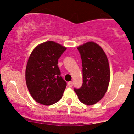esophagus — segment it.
Listing matches in <instances>:
<instances>
[{
    "label": "esophagus",
    "mask_w": 134,
    "mask_h": 134,
    "mask_svg": "<svg viewBox=\"0 0 134 134\" xmlns=\"http://www.w3.org/2000/svg\"><path fill=\"white\" fill-rule=\"evenodd\" d=\"M68 85H69V87H72V85H73L72 81H69V82L68 83Z\"/></svg>",
    "instance_id": "esophagus-1"
}]
</instances>
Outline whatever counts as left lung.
I'll return each instance as SVG.
<instances>
[{
	"mask_svg": "<svg viewBox=\"0 0 134 134\" xmlns=\"http://www.w3.org/2000/svg\"><path fill=\"white\" fill-rule=\"evenodd\" d=\"M78 50L82 61L83 84L74 90L81 103L92 105L107 91L110 78L108 58L103 49L93 42L80 46Z\"/></svg>",
	"mask_w": 134,
	"mask_h": 134,
	"instance_id": "obj_1",
	"label": "left lung"
}]
</instances>
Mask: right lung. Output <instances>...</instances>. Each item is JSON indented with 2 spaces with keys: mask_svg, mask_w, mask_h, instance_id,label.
Segmentation results:
<instances>
[{
  "mask_svg": "<svg viewBox=\"0 0 134 134\" xmlns=\"http://www.w3.org/2000/svg\"><path fill=\"white\" fill-rule=\"evenodd\" d=\"M66 47L53 41L36 46L29 58L26 69V85L36 102L51 105L62 98L67 83L58 66Z\"/></svg>",
  "mask_w": 134,
  "mask_h": 134,
  "instance_id": "add662e5",
  "label": "right lung"
}]
</instances>
